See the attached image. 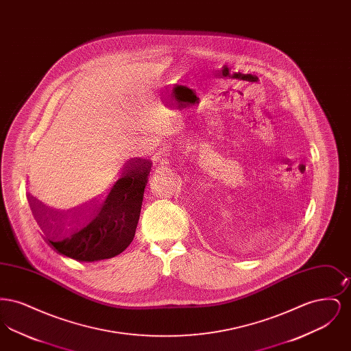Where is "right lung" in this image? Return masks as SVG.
<instances>
[{
    "label": "right lung",
    "mask_w": 351,
    "mask_h": 351,
    "mask_svg": "<svg viewBox=\"0 0 351 351\" xmlns=\"http://www.w3.org/2000/svg\"><path fill=\"white\" fill-rule=\"evenodd\" d=\"M151 163L130 159L108 196L69 213H60L27 195L34 217L51 246L79 262L109 259L133 241Z\"/></svg>",
    "instance_id": "add662e5"
}]
</instances>
